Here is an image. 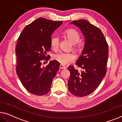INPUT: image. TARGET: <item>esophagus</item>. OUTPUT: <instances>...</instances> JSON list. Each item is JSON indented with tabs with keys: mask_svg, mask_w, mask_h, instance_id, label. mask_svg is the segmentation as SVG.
I'll return each mask as SVG.
<instances>
[{
	"mask_svg": "<svg viewBox=\"0 0 122 122\" xmlns=\"http://www.w3.org/2000/svg\"><path fill=\"white\" fill-rule=\"evenodd\" d=\"M60 68L62 69H66V68H67V67L62 65H60Z\"/></svg>",
	"mask_w": 122,
	"mask_h": 122,
	"instance_id": "esophagus-1",
	"label": "esophagus"
}]
</instances>
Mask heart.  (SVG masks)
<instances>
[{"label": "heart", "instance_id": "obj_1", "mask_svg": "<svg viewBox=\"0 0 122 122\" xmlns=\"http://www.w3.org/2000/svg\"><path fill=\"white\" fill-rule=\"evenodd\" d=\"M65 34L68 40L73 44H76L79 42L80 36L78 33L74 30H66ZM51 46L54 49H56L59 45V38L58 36H54L51 37ZM75 50L80 52L82 51V48L80 45H75L74 46ZM54 60L59 62L62 65H67L71 62L74 60L75 56L74 54L71 53L59 52L54 54L53 56Z\"/></svg>", "mask_w": 122, "mask_h": 122}]
</instances>
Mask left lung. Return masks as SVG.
I'll list each match as a JSON object with an SVG mask.
<instances>
[{"instance_id":"obj_1","label":"left lung","mask_w":122,"mask_h":122,"mask_svg":"<svg viewBox=\"0 0 122 122\" xmlns=\"http://www.w3.org/2000/svg\"><path fill=\"white\" fill-rule=\"evenodd\" d=\"M81 30L84 46L76 65L79 71L70 66L68 90L74 95L83 97L96 90L106 76L108 62V45L102 31L85 19L74 20L70 23Z\"/></svg>"}]
</instances>
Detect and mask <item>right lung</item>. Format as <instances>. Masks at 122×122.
<instances>
[{"label": "right lung", "instance_id": "1", "mask_svg": "<svg viewBox=\"0 0 122 122\" xmlns=\"http://www.w3.org/2000/svg\"><path fill=\"white\" fill-rule=\"evenodd\" d=\"M62 24L61 21L38 18L24 28L18 39L16 74L22 85L32 94L44 95L51 90L60 63L53 60L46 67L41 65L51 51V35Z\"/></svg>", "mask_w": 122, "mask_h": 122}]
</instances>
